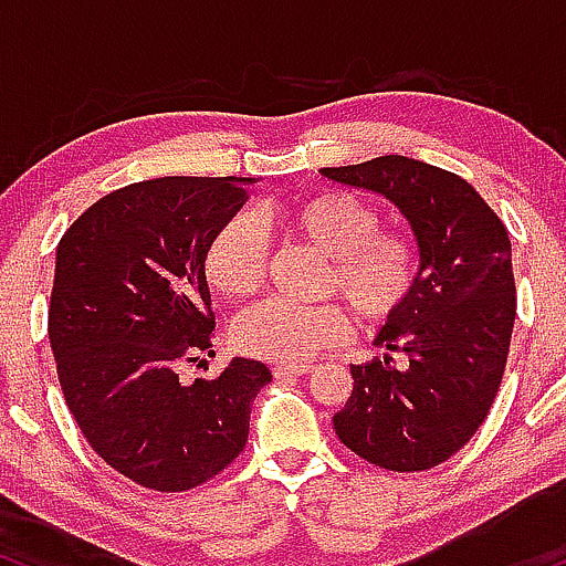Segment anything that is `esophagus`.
I'll return each instance as SVG.
<instances>
[{"label": "esophagus", "mask_w": 566, "mask_h": 566, "mask_svg": "<svg viewBox=\"0 0 566 566\" xmlns=\"http://www.w3.org/2000/svg\"><path fill=\"white\" fill-rule=\"evenodd\" d=\"M311 369H314L311 365H274V378H301V375H308Z\"/></svg>", "instance_id": "34e87169"}]
</instances>
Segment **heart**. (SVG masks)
<instances>
[{
	"instance_id": "heart-1",
	"label": "heart",
	"mask_w": 566,
	"mask_h": 566,
	"mask_svg": "<svg viewBox=\"0 0 566 566\" xmlns=\"http://www.w3.org/2000/svg\"><path fill=\"white\" fill-rule=\"evenodd\" d=\"M263 223V218H258ZM282 229L327 258L322 292L340 295L365 327H380L405 308L420 271L412 237L380 229V212L346 191H322L295 201L279 216ZM265 244L250 216H231L207 239L201 274L218 295H252L263 282ZM340 305H295L263 301L242 311L231 324L239 354L276 365H303L346 335Z\"/></svg>"
}]
</instances>
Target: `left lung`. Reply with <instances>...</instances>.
Returning <instances> with one entry per match:
<instances>
[{
	"label": "left lung",
	"mask_w": 566,
	"mask_h": 566,
	"mask_svg": "<svg viewBox=\"0 0 566 566\" xmlns=\"http://www.w3.org/2000/svg\"><path fill=\"white\" fill-rule=\"evenodd\" d=\"M322 175L391 199L420 247L412 295L375 337L409 365H350L335 433L380 469L428 471L469 444L503 380L516 319L509 231L476 188L426 161L388 154Z\"/></svg>",
	"instance_id": "8db88e82"
}]
</instances>
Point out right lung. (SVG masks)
Here are the masks:
<instances>
[{
    "mask_svg": "<svg viewBox=\"0 0 566 566\" xmlns=\"http://www.w3.org/2000/svg\"><path fill=\"white\" fill-rule=\"evenodd\" d=\"M244 178H154L106 193L63 233L48 335L82 437L129 482L186 492L239 458L271 369L231 359L216 380L178 369L216 356L201 274L210 233L244 205Z\"/></svg>",
    "mask_w": 566,
    "mask_h": 566,
    "instance_id": "obj_1",
    "label": "right lung"
}]
</instances>
